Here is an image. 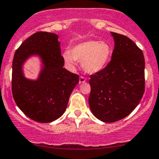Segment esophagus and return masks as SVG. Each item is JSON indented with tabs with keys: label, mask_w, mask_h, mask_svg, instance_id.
Returning <instances> with one entry per match:
<instances>
[{
	"label": "esophagus",
	"mask_w": 159,
	"mask_h": 159,
	"mask_svg": "<svg viewBox=\"0 0 159 159\" xmlns=\"http://www.w3.org/2000/svg\"><path fill=\"white\" fill-rule=\"evenodd\" d=\"M86 78L83 77V76H80L79 78V84H82V83H84V82H86Z\"/></svg>",
	"instance_id": "34e87169"
}]
</instances>
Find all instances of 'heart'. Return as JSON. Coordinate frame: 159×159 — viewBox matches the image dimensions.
<instances>
[{
	"mask_svg": "<svg viewBox=\"0 0 159 159\" xmlns=\"http://www.w3.org/2000/svg\"><path fill=\"white\" fill-rule=\"evenodd\" d=\"M111 55V48L108 43L90 40L74 45L70 51L64 52L62 57L69 67H75L76 61H81L86 73L94 74L106 67Z\"/></svg>",
	"mask_w": 159,
	"mask_h": 159,
	"instance_id": "b5f03b06",
	"label": "heart"
}]
</instances>
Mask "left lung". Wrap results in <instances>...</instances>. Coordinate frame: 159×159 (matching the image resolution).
<instances>
[{"label": "left lung", "mask_w": 159, "mask_h": 159, "mask_svg": "<svg viewBox=\"0 0 159 159\" xmlns=\"http://www.w3.org/2000/svg\"><path fill=\"white\" fill-rule=\"evenodd\" d=\"M111 34L114 40L111 61L89 80L90 109L104 122H116L129 115L141 101L145 83L142 51L128 37Z\"/></svg>", "instance_id": "8db88e82"}]
</instances>
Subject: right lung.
I'll return each mask as SVG.
<instances>
[{
	"label": "right lung",
	"instance_id": "add662e5",
	"mask_svg": "<svg viewBox=\"0 0 159 159\" xmlns=\"http://www.w3.org/2000/svg\"><path fill=\"white\" fill-rule=\"evenodd\" d=\"M41 60V70L36 80L25 78L23 65L31 56ZM59 36L37 32L18 48L12 62L11 91L18 107L30 119L48 123L65 113L70 94L79 76L63 67Z\"/></svg>",
	"mask_w": 159,
	"mask_h": 159
}]
</instances>
